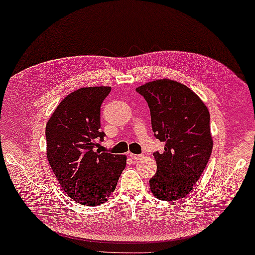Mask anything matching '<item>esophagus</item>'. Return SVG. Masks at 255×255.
<instances>
[{
	"label": "esophagus",
	"mask_w": 255,
	"mask_h": 255,
	"mask_svg": "<svg viewBox=\"0 0 255 255\" xmlns=\"http://www.w3.org/2000/svg\"><path fill=\"white\" fill-rule=\"evenodd\" d=\"M128 156H130V158H131V159H133V160L140 159L141 157H142V156H141V155H135V154H130Z\"/></svg>",
	"instance_id": "obj_1"
}]
</instances>
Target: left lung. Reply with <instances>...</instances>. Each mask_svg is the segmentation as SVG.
<instances>
[{
    "mask_svg": "<svg viewBox=\"0 0 255 255\" xmlns=\"http://www.w3.org/2000/svg\"><path fill=\"white\" fill-rule=\"evenodd\" d=\"M135 90L149 106L152 132L165 143L162 154H154L157 172L149 180L150 190L160 201H178L193 190L212 152L209 109L193 90L173 80L151 81Z\"/></svg>",
    "mask_w": 255,
    "mask_h": 255,
    "instance_id": "1",
    "label": "left lung"
}]
</instances>
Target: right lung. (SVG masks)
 <instances>
[{
  "label": "right lung",
  "mask_w": 255,
  "mask_h": 255,
  "mask_svg": "<svg viewBox=\"0 0 255 255\" xmlns=\"http://www.w3.org/2000/svg\"><path fill=\"white\" fill-rule=\"evenodd\" d=\"M111 87L81 88L60 101L46 123V157L62 189L76 203L97 206L115 190L127 156L96 149L103 140L100 106Z\"/></svg>",
  "instance_id": "add662e5"
}]
</instances>
